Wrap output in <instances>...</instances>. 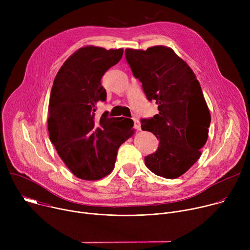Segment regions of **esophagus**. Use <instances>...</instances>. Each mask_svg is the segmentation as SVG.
I'll return each mask as SVG.
<instances>
[{"label": "esophagus", "instance_id": "1", "mask_svg": "<svg viewBox=\"0 0 250 250\" xmlns=\"http://www.w3.org/2000/svg\"><path fill=\"white\" fill-rule=\"evenodd\" d=\"M133 122H134V128H135L136 130H140L141 126H140V123H139L138 119H136V118H133Z\"/></svg>", "mask_w": 250, "mask_h": 250}]
</instances>
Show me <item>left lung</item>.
<instances>
[{"label":"left lung","instance_id":"8db88e82","mask_svg":"<svg viewBox=\"0 0 250 250\" xmlns=\"http://www.w3.org/2000/svg\"><path fill=\"white\" fill-rule=\"evenodd\" d=\"M125 58L146 98L158 104L157 115L141 120L142 130L159 139L157 150L145 157L146 165L157 176L175 179L196 163L208 139L210 115L200 83L170 47L126 48Z\"/></svg>","mask_w":250,"mask_h":250}]
</instances>
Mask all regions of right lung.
I'll list each match as a JSON object with an SVG mask.
<instances>
[{
  "mask_svg": "<svg viewBox=\"0 0 250 250\" xmlns=\"http://www.w3.org/2000/svg\"><path fill=\"white\" fill-rule=\"evenodd\" d=\"M123 54V48L81 47L63 63L52 85L49 138L69 170L83 180L110 174L119 147L134 131L130 119L108 118L106 113L95 118L97 104L106 98L101 79Z\"/></svg>",
  "mask_w": 250,
  "mask_h": 250,
  "instance_id": "obj_1",
  "label": "right lung"
}]
</instances>
